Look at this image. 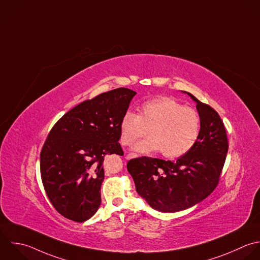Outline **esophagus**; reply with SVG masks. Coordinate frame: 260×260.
Here are the masks:
<instances>
[{
	"label": "esophagus",
	"mask_w": 260,
	"mask_h": 260,
	"mask_svg": "<svg viewBox=\"0 0 260 260\" xmlns=\"http://www.w3.org/2000/svg\"><path fill=\"white\" fill-rule=\"evenodd\" d=\"M134 157H137V154H134V153H129V154H127L126 156H125V159H132V158H134Z\"/></svg>",
	"instance_id": "obj_1"
}]
</instances>
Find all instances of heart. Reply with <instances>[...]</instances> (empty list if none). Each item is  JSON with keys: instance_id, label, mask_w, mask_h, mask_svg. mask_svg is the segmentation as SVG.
<instances>
[{"instance_id": "obj_1", "label": "heart", "mask_w": 260, "mask_h": 260, "mask_svg": "<svg viewBox=\"0 0 260 260\" xmlns=\"http://www.w3.org/2000/svg\"><path fill=\"white\" fill-rule=\"evenodd\" d=\"M148 135L149 138L134 146L140 153L161 152L165 158L175 159L187 154L201 133V117L197 110L183 106L170 97H156L145 101L139 113L126 111L119 123L120 142L129 146Z\"/></svg>"}]
</instances>
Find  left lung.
<instances>
[{"mask_svg":"<svg viewBox=\"0 0 260 260\" xmlns=\"http://www.w3.org/2000/svg\"><path fill=\"white\" fill-rule=\"evenodd\" d=\"M185 93L197 102L201 117V133L193 148L173 162L140 157L126 165L137 192L163 213L188 209L208 198L219 184L229 148L219 113Z\"/></svg>","mask_w":260,"mask_h":260,"instance_id":"left-lung-1","label":"left lung"}]
</instances>
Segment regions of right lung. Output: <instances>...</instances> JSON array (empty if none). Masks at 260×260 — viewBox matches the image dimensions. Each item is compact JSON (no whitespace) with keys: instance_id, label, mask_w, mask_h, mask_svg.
<instances>
[{"instance_id":"add662e5","label":"right lung","mask_w":260,"mask_h":260,"mask_svg":"<svg viewBox=\"0 0 260 260\" xmlns=\"http://www.w3.org/2000/svg\"><path fill=\"white\" fill-rule=\"evenodd\" d=\"M137 93L117 88L78 104L52 126L40 152L45 193L62 217L81 223L101 204L103 162L123 155L119 123Z\"/></svg>"}]
</instances>
